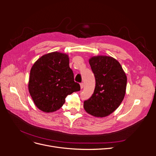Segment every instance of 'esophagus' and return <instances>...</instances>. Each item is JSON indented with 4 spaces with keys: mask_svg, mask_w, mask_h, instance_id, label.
<instances>
[{
    "mask_svg": "<svg viewBox=\"0 0 156 156\" xmlns=\"http://www.w3.org/2000/svg\"><path fill=\"white\" fill-rule=\"evenodd\" d=\"M80 86H81V89L83 88V87H84V83H80Z\"/></svg>",
    "mask_w": 156,
    "mask_h": 156,
    "instance_id": "obj_1",
    "label": "esophagus"
}]
</instances>
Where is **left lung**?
Returning <instances> with one entry per match:
<instances>
[{"label":"left lung","mask_w":156,"mask_h":156,"mask_svg":"<svg viewBox=\"0 0 156 156\" xmlns=\"http://www.w3.org/2000/svg\"><path fill=\"white\" fill-rule=\"evenodd\" d=\"M89 64L96 87L92 96L84 101V108L92 116L105 117L114 112L123 100L127 77L120 64L111 56H94Z\"/></svg>","instance_id":"left-lung-1"}]
</instances>
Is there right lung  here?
I'll return each instance as SVG.
<instances>
[{
	"instance_id": "add662e5",
	"label": "right lung",
	"mask_w": 156,
	"mask_h": 156,
	"mask_svg": "<svg viewBox=\"0 0 156 156\" xmlns=\"http://www.w3.org/2000/svg\"><path fill=\"white\" fill-rule=\"evenodd\" d=\"M80 89L79 84L74 81L66 54L48 53L32 66L29 90L36 106L42 111L51 112L59 109L68 95Z\"/></svg>"
}]
</instances>
